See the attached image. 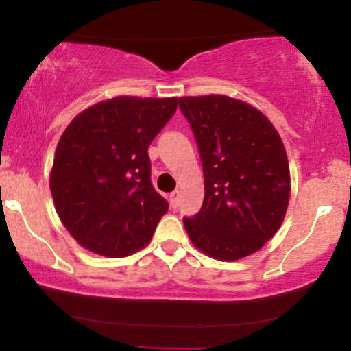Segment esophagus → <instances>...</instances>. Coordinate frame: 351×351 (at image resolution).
<instances>
[{
  "instance_id": "1",
  "label": "esophagus",
  "mask_w": 351,
  "mask_h": 351,
  "mask_svg": "<svg viewBox=\"0 0 351 351\" xmlns=\"http://www.w3.org/2000/svg\"><path fill=\"white\" fill-rule=\"evenodd\" d=\"M170 204L173 209H176L180 206V191H173L170 195Z\"/></svg>"
}]
</instances>
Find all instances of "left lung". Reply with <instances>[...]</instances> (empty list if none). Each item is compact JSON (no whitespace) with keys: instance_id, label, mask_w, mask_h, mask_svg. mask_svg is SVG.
Masks as SVG:
<instances>
[{"instance_id":"1","label":"left lung","mask_w":351,"mask_h":351,"mask_svg":"<svg viewBox=\"0 0 351 351\" xmlns=\"http://www.w3.org/2000/svg\"><path fill=\"white\" fill-rule=\"evenodd\" d=\"M198 143L204 199L184 217L196 249L217 261L243 259L279 231L291 171L279 132L256 107L228 95L180 97Z\"/></svg>"}]
</instances>
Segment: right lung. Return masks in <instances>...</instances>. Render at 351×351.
Wrapping results in <instances>:
<instances>
[{
  "mask_svg": "<svg viewBox=\"0 0 351 351\" xmlns=\"http://www.w3.org/2000/svg\"><path fill=\"white\" fill-rule=\"evenodd\" d=\"M176 107V97L119 95L67 125L49 186L60 221L82 247L125 257L150 243L168 203L152 186L148 147Z\"/></svg>",
  "mask_w": 351,
  "mask_h": 351,
  "instance_id": "right-lung-1",
  "label": "right lung"
}]
</instances>
